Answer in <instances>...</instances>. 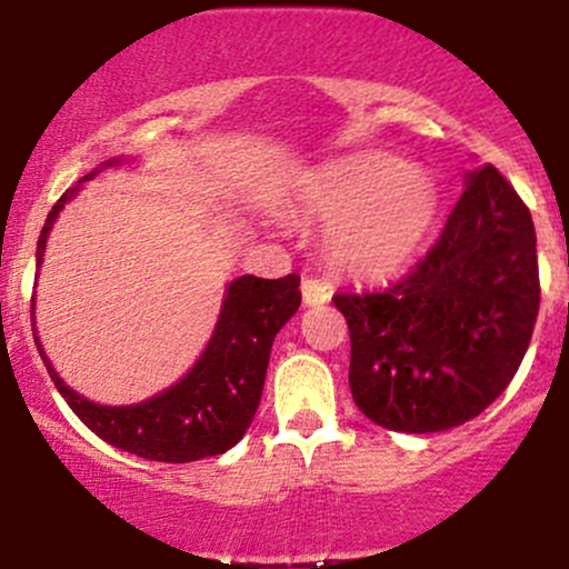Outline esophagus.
I'll return each instance as SVG.
<instances>
[{"mask_svg": "<svg viewBox=\"0 0 569 569\" xmlns=\"http://www.w3.org/2000/svg\"><path fill=\"white\" fill-rule=\"evenodd\" d=\"M302 299H305L307 307L329 302V299H331V286L323 283V280H318V278H305L302 280Z\"/></svg>", "mask_w": 569, "mask_h": 569, "instance_id": "esophagus-1", "label": "esophagus"}]
</instances>
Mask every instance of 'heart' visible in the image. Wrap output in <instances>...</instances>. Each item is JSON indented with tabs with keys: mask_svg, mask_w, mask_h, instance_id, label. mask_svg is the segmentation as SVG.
<instances>
[{
	"mask_svg": "<svg viewBox=\"0 0 569 569\" xmlns=\"http://www.w3.org/2000/svg\"><path fill=\"white\" fill-rule=\"evenodd\" d=\"M436 184L385 154H358L318 176L307 208L331 219L329 251L345 270L385 278L415 257L436 217Z\"/></svg>",
	"mask_w": 569,
	"mask_h": 569,
	"instance_id": "obj_1",
	"label": "heart"
}]
</instances>
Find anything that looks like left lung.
<instances>
[{
	"mask_svg": "<svg viewBox=\"0 0 569 569\" xmlns=\"http://www.w3.org/2000/svg\"><path fill=\"white\" fill-rule=\"evenodd\" d=\"M350 390L377 426L436 433L473 420L513 380L540 307L530 208L495 166L466 192L430 251L380 291H339Z\"/></svg>",
	"mask_w": 569,
	"mask_h": 569,
	"instance_id": "8db88e82",
	"label": "left lung"
}]
</instances>
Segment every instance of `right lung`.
<instances>
[{
    "mask_svg": "<svg viewBox=\"0 0 569 569\" xmlns=\"http://www.w3.org/2000/svg\"><path fill=\"white\" fill-rule=\"evenodd\" d=\"M77 189L80 184L69 187L44 219L37 240V267L42 264L44 243L58 211L74 198ZM299 302H302L299 276L278 280L243 276L232 280L217 329L200 361L173 388L133 407H101L74 393L50 367L39 339L34 342L58 393L67 398L71 411L96 436L147 460L192 462L227 452L243 439L262 401L272 339L280 326L299 310ZM31 318H34V297H31Z\"/></svg>",
    "mask_w": 569,
    "mask_h": 569,
    "instance_id": "right-lung-1",
    "label": "right lung"
}]
</instances>
